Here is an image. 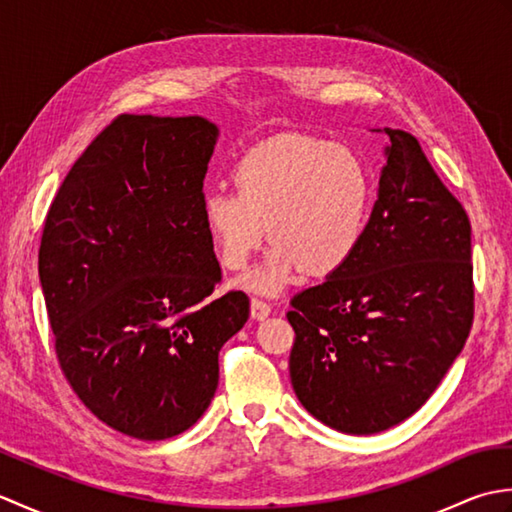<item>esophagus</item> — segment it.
<instances>
[{
    "label": "esophagus",
    "instance_id": "esophagus-1",
    "mask_svg": "<svg viewBox=\"0 0 512 512\" xmlns=\"http://www.w3.org/2000/svg\"><path fill=\"white\" fill-rule=\"evenodd\" d=\"M270 312H273V306H270L268 301H264V299H257V297L250 299V314H253V319L262 321V319H266V317H268Z\"/></svg>",
    "mask_w": 512,
    "mask_h": 512
}]
</instances>
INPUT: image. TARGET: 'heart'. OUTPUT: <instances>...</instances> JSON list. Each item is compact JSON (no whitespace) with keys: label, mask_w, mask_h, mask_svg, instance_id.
Returning <instances> with one entry per match:
<instances>
[{"label":"heart","mask_w":512,"mask_h":512,"mask_svg":"<svg viewBox=\"0 0 512 512\" xmlns=\"http://www.w3.org/2000/svg\"><path fill=\"white\" fill-rule=\"evenodd\" d=\"M234 189L202 195V224L224 268L242 270L266 233L275 248L246 288L273 295L299 270L325 277L363 244L374 184L363 158L328 140L284 134L248 149L233 169Z\"/></svg>","instance_id":"1"}]
</instances>
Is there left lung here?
I'll return each mask as SVG.
<instances>
[{"label": "left lung", "mask_w": 512, "mask_h": 512, "mask_svg": "<svg viewBox=\"0 0 512 512\" xmlns=\"http://www.w3.org/2000/svg\"><path fill=\"white\" fill-rule=\"evenodd\" d=\"M391 145L356 255L290 299V380L328 427L369 436L416 413L473 325L471 222L416 136Z\"/></svg>", "instance_id": "8db88e82"}]
</instances>
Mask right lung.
Masks as SVG:
<instances>
[{"instance_id": "obj_1", "label": "right lung", "mask_w": 512, "mask_h": 512, "mask_svg": "<svg viewBox=\"0 0 512 512\" xmlns=\"http://www.w3.org/2000/svg\"><path fill=\"white\" fill-rule=\"evenodd\" d=\"M217 127L121 114L54 195L39 246L54 352L74 394L138 440L187 431L211 405L222 345L244 328L202 224Z\"/></svg>"}]
</instances>
